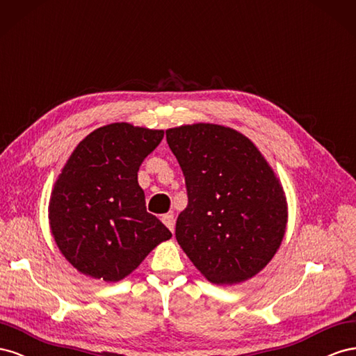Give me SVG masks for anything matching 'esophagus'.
I'll return each instance as SVG.
<instances>
[{
	"mask_svg": "<svg viewBox=\"0 0 356 356\" xmlns=\"http://www.w3.org/2000/svg\"><path fill=\"white\" fill-rule=\"evenodd\" d=\"M162 222H164V225L172 232L175 231V216L172 215H164L162 216Z\"/></svg>",
	"mask_w": 356,
	"mask_h": 356,
	"instance_id": "1",
	"label": "esophagus"
}]
</instances>
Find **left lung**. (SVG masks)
Returning <instances> with one entry per match:
<instances>
[{
    "instance_id": "1",
    "label": "left lung",
    "mask_w": 356,
    "mask_h": 356,
    "mask_svg": "<svg viewBox=\"0 0 356 356\" xmlns=\"http://www.w3.org/2000/svg\"><path fill=\"white\" fill-rule=\"evenodd\" d=\"M165 134L188 189V206L176 222L180 248L215 285L257 276L286 232L280 179L255 143L229 127L200 122Z\"/></svg>"
}]
</instances>
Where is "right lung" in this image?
Listing matches in <instances>:
<instances>
[{
  "label": "right lung",
  "instance_id": "obj_1",
  "mask_svg": "<svg viewBox=\"0 0 356 356\" xmlns=\"http://www.w3.org/2000/svg\"><path fill=\"white\" fill-rule=\"evenodd\" d=\"M164 129L128 122L97 128L73 150L49 200L59 252L79 273L119 282L171 232L146 210L137 172Z\"/></svg>",
  "mask_w": 356,
  "mask_h": 356
}]
</instances>
